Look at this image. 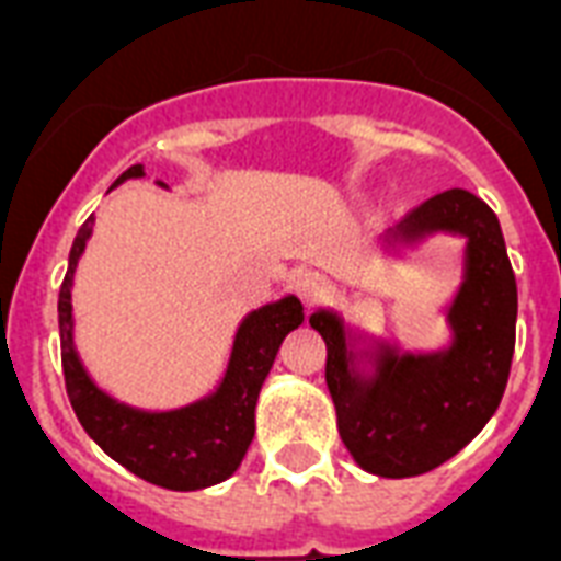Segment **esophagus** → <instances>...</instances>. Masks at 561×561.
Instances as JSON below:
<instances>
[{"label":"esophagus","mask_w":561,"mask_h":561,"mask_svg":"<svg viewBox=\"0 0 561 561\" xmlns=\"http://www.w3.org/2000/svg\"><path fill=\"white\" fill-rule=\"evenodd\" d=\"M290 285H294L297 297L302 299L308 308L317 306V302L325 297V290H329V285H325L323 276H320V273H314V271H299L297 276H294V282H290Z\"/></svg>","instance_id":"34e87169"}]
</instances>
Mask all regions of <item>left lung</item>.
<instances>
[{
	"mask_svg": "<svg viewBox=\"0 0 561 561\" xmlns=\"http://www.w3.org/2000/svg\"><path fill=\"white\" fill-rule=\"evenodd\" d=\"M434 232L466 238L445 350L413 355L378 341L355 352L341 314L320 308L308 320L325 341L343 445L378 478H416L451 460L492 419L513 364L518 290L495 211L466 188H448L408 211L387 244H416ZM358 359L374 369L360 370Z\"/></svg>",
	"mask_w": 561,
	"mask_h": 561,
	"instance_id": "8db88e82",
	"label": "left lung"
}]
</instances>
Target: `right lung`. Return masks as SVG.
I'll return each mask as SVG.
<instances>
[{"mask_svg": "<svg viewBox=\"0 0 561 561\" xmlns=\"http://www.w3.org/2000/svg\"><path fill=\"white\" fill-rule=\"evenodd\" d=\"M134 178H145L142 165H130L113 186ZM160 186H165L162 180ZM92 220L95 218L83 220L75 236L69 271L57 297L60 360L75 416L101 445V451L134 471L136 478L174 492L215 486L241 466L253 443L259 390L271 373L285 334L302 323V302L297 297H285L250 311L238 325L227 373L220 378L218 390L209 396L186 408L160 413L122 404L87 375L72 341V276L92 236Z\"/></svg>", "mask_w": 561, "mask_h": 561, "instance_id": "add662e5", "label": "right lung"}]
</instances>
